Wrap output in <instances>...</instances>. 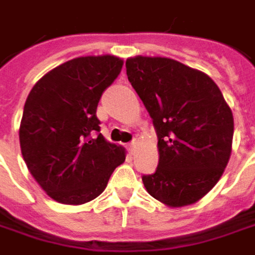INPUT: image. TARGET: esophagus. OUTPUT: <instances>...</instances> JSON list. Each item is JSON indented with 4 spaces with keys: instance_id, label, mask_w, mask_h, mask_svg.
Instances as JSON below:
<instances>
[{
    "instance_id": "1",
    "label": "esophagus",
    "mask_w": 255,
    "mask_h": 255,
    "mask_svg": "<svg viewBox=\"0 0 255 255\" xmlns=\"http://www.w3.org/2000/svg\"><path fill=\"white\" fill-rule=\"evenodd\" d=\"M135 147H137V141L132 140V141L128 144V151H129L131 154H134V153H135Z\"/></svg>"
}]
</instances>
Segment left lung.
Instances as JSON below:
<instances>
[{
  "label": "left lung",
  "instance_id": "obj_1",
  "mask_svg": "<svg viewBox=\"0 0 255 255\" xmlns=\"http://www.w3.org/2000/svg\"><path fill=\"white\" fill-rule=\"evenodd\" d=\"M126 68L158 137V166L142 176L145 190L170 208L196 203L217 185L231 157L230 105L206 73L177 60L135 56Z\"/></svg>",
  "mask_w": 255,
  "mask_h": 255
}]
</instances>
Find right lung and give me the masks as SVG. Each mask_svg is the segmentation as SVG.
<instances>
[{"label": "right lung", "mask_w": 255, "mask_h": 255, "mask_svg": "<svg viewBox=\"0 0 255 255\" xmlns=\"http://www.w3.org/2000/svg\"><path fill=\"white\" fill-rule=\"evenodd\" d=\"M124 60L76 57L47 72L30 91L20 124L27 169L56 202L83 205L98 198L126 160V148L99 132L98 102Z\"/></svg>", "instance_id": "add662e5"}]
</instances>
